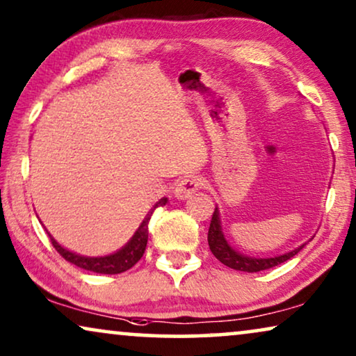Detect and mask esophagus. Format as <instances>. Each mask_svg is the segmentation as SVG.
I'll return each instance as SVG.
<instances>
[{"mask_svg":"<svg viewBox=\"0 0 356 356\" xmlns=\"http://www.w3.org/2000/svg\"><path fill=\"white\" fill-rule=\"evenodd\" d=\"M201 186H202L201 178H199V177H186L177 184V188H175V196H177L178 199H186L189 196H193V194L196 191H199Z\"/></svg>","mask_w":356,"mask_h":356,"instance_id":"1","label":"esophagus"}]
</instances>
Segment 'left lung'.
I'll return each mask as SVG.
<instances>
[{"label":"left lung","mask_w":356,"mask_h":356,"mask_svg":"<svg viewBox=\"0 0 356 356\" xmlns=\"http://www.w3.org/2000/svg\"><path fill=\"white\" fill-rule=\"evenodd\" d=\"M207 241H209V248H211L212 254L217 257L222 264H225L227 267L235 270H241V272H261L266 269H272V267L282 264V262L289 261L290 257H293L295 254H298L300 250H303L305 245H301L296 250L285 252V254L280 256H274V257H250L241 254L233 250V248L228 245L225 236L222 233V227H220V216H218V211L216 209L213 211L212 220H211V227H209V235H207Z\"/></svg>","instance_id":"left-lung-1"}]
</instances>
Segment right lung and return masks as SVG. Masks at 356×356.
Returning <instances> with one entry per match:
<instances>
[{
	"instance_id": "obj_1",
	"label": "right lung",
	"mask_w": 356,
	"mask_h": 356,
	"mask_svg": "<svg viewBox=\"0 0 356 356\" xmlns=\"http://www.w3.org/2000/svg\"><path fill=\"white\" fill-rule=\"evenodd\" d=\"M167 204V197L160 199V201L155 204L152 211H150L145 218L140 223L138 230L133 235V238L126 243V245L121 248L120 251L113 252V254L110 256H104V257H87V256H81V254H76V252H71L67 251L66 248H63L61 245H58L55 241V238H53L50 233V240H51V245L55 250L60 252V254L65 257L67 262H71V264H74L77 267H81V269L84 270H90V272H95V274H121V272L128 270L133 267L136 262H138L140 257H143L144 251H145V246H147V238H149V220L150 217H152V212L155 211V207L159 206H165Z\"/></svg>"
}]
</instances>
